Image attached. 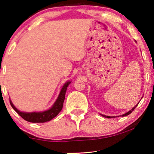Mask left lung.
Segmentation results:
<instances>
[{
	"label": "left lung",
	"instance_id": "left-lung-1",
	"mask_svg": "<svg viewBox=\"0 0 154 154\" xmlns=\"http://www.w3.org/2000/svg\"><path fill=\"white\" fill-rule=\"evenodd\" d=\"M138 104H139V102H138ZM138 104H136V106H134L133 107V108H132V109H131V110H130V111H128V112H127V113H125V114H123V115H122V116H128V115H129V114H130V113H131L132 112V111H133V110H134V109L136 108V106H137V105H138ZM101 115H102V114H101ZM102 116H103V117L107 118V119H111V118H115V116H105V115H102ZM118 117H119V116H118Z\"/></svg>",
	"mask_w": 154,
	"mask_h": 154
}]
</instances>
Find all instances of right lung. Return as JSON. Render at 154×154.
I'll return each instance as SVG.
<instances>
[{
	"label": "right lung",
	"instance_id": "right-lung-1",
	"mask_svg": "<svg viewBox=\"0 0 154 154\" xmlns=\"http://www.w3.org/2000/svg\"><path fill=\"white\" fill-rule=\"evenodd\" d=\"M70 83L71 82L68 81L64 84L53 106L47 111H42V112H22L14 106L11 100H10V103L14 110L25 121L31 122V123H45V122L50 121L54 117H56L58 113L62 111L67 87Z\"/></svg>",
	"mask_w": 154,
	"mask_h": 154
}]
</instances>
